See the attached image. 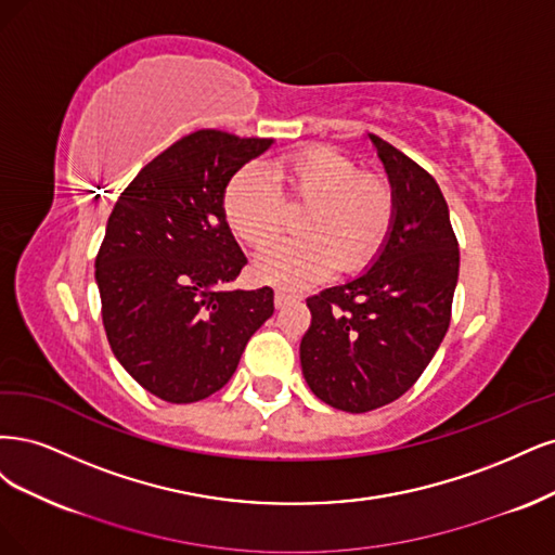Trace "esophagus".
Returning <instances> with one entry per match:
<instances>
[{"instance_id": "34e87169", "label": "esophagus", "mask_w": 555, "mask_h": 555, "mask_svg": "<svg viewBox=\"0 0 555 555\" xmlns=\"http://www.w3.org/2000/svg\"><path fill=\"white\" fill-rule=\"evenodd\" d=\"M297 299V295H293V293H288V291H276L274 293V304H276V309H283L285 304H291V301H295Z\"/></svg>"}]
</instances>
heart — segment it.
<instances>
[{"label":"heart","mask_w":555,"mask_h":555,"mask_svg":"<svg viewBox=\"0 0 555 555\" xmlns=\"http://www.w3.org/2000/svg\"><path fill=\"white\" fill-rule=\"evenodd\" d=\"M307 205L297 223L301 237L276 240L256 256L260 281L301 288L332 270L354 274L383 251L395 225L397 198L383 177L332 147H309L274 160L272 172L246 164L223 191L230 230L254 246L270 242L285 221V201Z\"/></svg>","instance_id":"b5f03b06"}]
</instances>
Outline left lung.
I'll use <instances>...</instances> for the list:
<instances>
[{"instance_id":"obj_1","label":"left lung","mask_w":555,"mask_h":555,"mask_svg":"<svg viewBox=\"0 0 555 555\" xmlns=\"http://www.w3.org/2000/svg\"><path fill=\"white\" fill-rule=\"evenodd\" d=\"M397 198L383 251L357 279L307 299L299 344L313 395L346 413L397 401L417 383L450 327L459 242L436 180L369 133Z\"/></svg>"}]
</instances>
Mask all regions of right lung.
<instances>
[{
    "label": "right lung",
    "mask_w": 555,
    "mask_h": 555,
    "mask_svg": "<svg viewBox=\"0 0 555 555\" xmlns=\"http://www.w3.org/2000/svg\"><path fill=\"white\" fill-rule=\"evenodd\" d=\"M267 138L195 131L124 189L96 256L103 327L117 362L168 403H195L235 373L274 313V291H228L246 264L223 191Z\"/></svg>",
    "instance_id": "right-lung-1"
}]
</instances>
